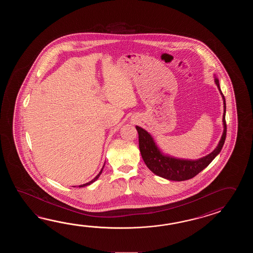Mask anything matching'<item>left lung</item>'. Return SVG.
<instances>
[{
  "instance_id": "left-lung-1",
  "label": "left lung",
  "mask_w": 253,
  "mask_h": 253,
  "mask_svg": "<svg viewBox=\"0 0 253 253\" xmlns=\"http://www.w3.org/2000/svg\"><path fill=\"white\" fill-rule=\"evenodd\" d=\"M214 82L223 100V115H222L223 132L214 150L209 155L201 157L199 159H185V158L174 157V156L165 154L156 144L153 135L145 129L136 126L135 128L137 130L138 136H139L140 153L146 167L149 168L151 172L167 180L177 181V182L185 181L194 177L196 174L202 172L205 168L210 165L211 162L220 154V150L225 142L226 132H227L225 122L226 101L225 97L220 90L219 80L215 75Z\"/></svg>"
}]
</instances>
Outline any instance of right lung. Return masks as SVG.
<instances>
[{
  "instance_id": "add662e5",
  "label": "right lung",
  "mask_w": 253,
  "mask_h": 253,
  "mask_svg": "<svg viewBox=\"0 0 253 253\" xmlns=\"http://www.w3.org/2000/svg\"><path fill=\"white\" fill-rule=\"evenodd\" d=\"M104 167H105V164H104V166H103L102 169L100 170V172H98V174H97L96 177L94 178V179H92L91 181H90V182H88V183H84V184H81V185H79V187H85V186H87V185H90L91 183H94V182H96L97 179H98V177L100 176V174L102 173V171L103 169H104Z\"/></svg>"
}]
</instances>
